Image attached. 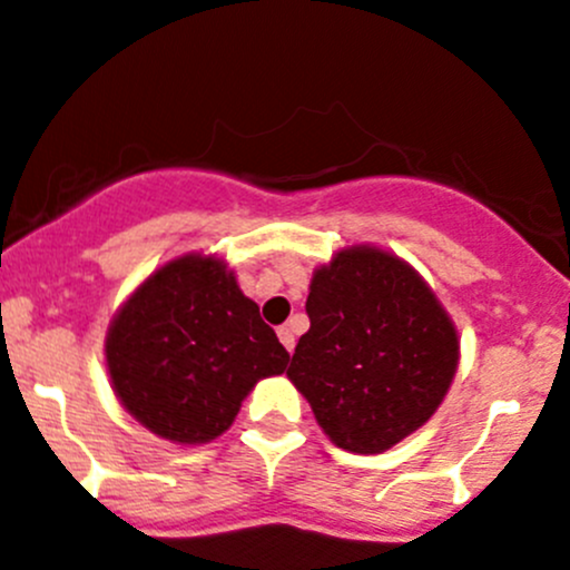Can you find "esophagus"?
<instances>
[{
	"instance_id": "obj_1",
	"label": "esophagus",
	"mask_w": 570,
	"mask_h": 570,
	"mask_svg": "<svg viewBox=\"0 0 570 570\" xmlns=\"http://www.w3.org/2000/svg\"><path fill=\"white\" fill-rule=\"evenodd\" d=\"M278 340L284 343V348L292 354V348H295V332H292V326H281L278 328Z\"/></svg>"
}]
</instances>
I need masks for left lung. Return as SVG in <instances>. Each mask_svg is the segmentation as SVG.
I'll return each mask as SVG.
<instances>
[{"label":"left lung","mask_w":570,"mask_h":570,"mask_svg":"<svg viewBox=\"0 0 570 570\" xmlns=\"http://www.w3.org/2000/svg\"><path fill=\"white\" fill-rule=\"evenodd\" d=\"M309 332L286 371L340 450L385 453L430 422L461 343L428 281L396 253L354 244L312 273Z\"/></svg>","instance_id":"obj_1"}]
</instances>
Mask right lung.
<instances>
[{
	"mask_svg": "<svg viewBox=\"0 0 570 570\" xmlns=\"http://www.w3.org/2000/svg\"><path fill=\"white\" fill-rule=\"evenodd\" d=\"M120 405L171 444L219 439L258 380L289 354L219 255L185 253L154 269L115 312L104 343Z\"/></svg>",
	"mask_w": 570,
	"mask_h": 570,
	"instance_id": "add662e5",
	"label": "right lung"
}]
</instances>
